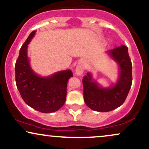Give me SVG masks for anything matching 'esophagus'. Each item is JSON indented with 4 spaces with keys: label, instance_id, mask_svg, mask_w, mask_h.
Returning a JSON list of instances; mask_svg holds the SVG:
<instances>
[{
    "label": "esophagus",
    "instance_id": "34e87169",
    "mask_svg": "<svg viewBox=\"0 0 149 149\" xmlns=\"http://www.w3.org/2000/svg\"><path fill=\"white\" fill-rule=\"evenodd\" d=\"M75 71H76V74L77 76H80L83 75V72H84V68H83V66H82L81 64H78L77 65Z\"/></svg>",
    "mask_w": 149,
    "mask_h": 149
}]
</instances>
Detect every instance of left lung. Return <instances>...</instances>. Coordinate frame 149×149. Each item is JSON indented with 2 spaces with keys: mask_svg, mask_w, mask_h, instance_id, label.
Masks as SVG:
<instances>
[{
  "mask_svg": "<svg viewBox=\"0 0 149 149\" xmlns=\"http://www.w3.org/2000/svg\"><path fill=\"white\" fill-rule=\"evenodd\" d=\"M109 57L118 65V77L115 83L103 87L94 79L91 72L83 77V97L86 105L93 111L108 112L120 107L124 103L130 90L132 63L128 48L120 45L107 52Z\"/></svg>",
  "mask_w": 149,
  "mask_h": 149,
  "instance_id": "1",
  "label": "left lung"
}]
</instances>
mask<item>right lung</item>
<instances>
[{
	"mask_svg": "<svg viewBox=\"0 0 149 149\" xmlns=\"http://www.w3.org/2000/svg\"><path fill=\"white\" fill-rule=\"evenodd\" d=\"M36 32L33 31L30 33L20 49L15 64V80L27 105L39 112L52 113L59 110L66 102V86L73 73L67 69L41 76L32 69L27 49Z\"/></svg>",
	"mask_w": 149,
	"mask_h": 149,
	"instance_id": "1",
	"label": "right lung"
}]
</instances>
